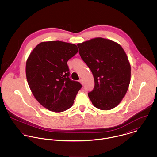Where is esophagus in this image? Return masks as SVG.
I'll return each mask as SVG.
<instances>
[{
    "instance_id": "obj_1",
    "label": "esophagus",
    "mask_w": 157,
    "mask_h": 157,
    "mask_svg": "<svg viewBox=\"0 0 157 157\" xmlns=\"http://www.w3.org/2000/svg\"><path fill=\"white\" fill-rule=\"evenodd\" d=\"M79 82H80L81 84H82V85L83 84V80H82V79H80V80H79Z\"/></svg>"
}]
</instances>
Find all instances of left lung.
<instances>
[{"label":"left lung","mask_w":157,"mask_h":157,"mask_svg":"<svg viewBox=\"0 0 157 157\" xmlns=\"http://www.w3.org/2000/svg\"><path fill=\"white\" fill-rule=\"evenodd\" d=\"M77 46L81 58L94 76V88L88 93L92 105L103 111L115 108L125 96L131 82V64L123 48L102 37Z\"/></svg>","instance_id":"8db88e82"}]
</instances>
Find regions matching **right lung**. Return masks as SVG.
<instances>
[{"label":"right lung","mask_w":157,"mask_h":157,"mask_svg":"<svg viewBox=\"0 0 157 157\" xmlns=\"http://www.w3.org/2000/svg\"><path fill=\"white\" fill-rule=\"evenodd\" d=\"M78 49L62 41L43 42L29 55L26 63L28 85L37 101L50 111L69 109L82 85L71 80L67 62Z\"/></svg>","instance_id":"obj_1"}]
</instances>
